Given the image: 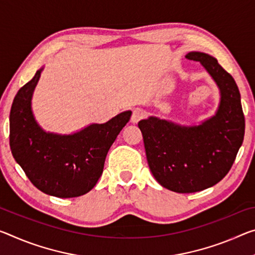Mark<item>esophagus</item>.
Returning <instances> with one entry per match:
<instances>
[{
  "instance_id": "1",
  "label": "esophagus",
  "mask_w": 255,
  "mask_h": 255,
  "mask_svg": "<svg viewBox=\"0 0 255 255\" xmlns=\"http://www.w3.org/2000/svg\"><path fill=\"white\" fill-rule=\"evenodd\" d=\"M143 117H144V111L142 110V109L136 108L132 110L130 121L131 123H138L140 119H143Z\"/></svg>"
}]
</instances>
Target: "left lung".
<instances>
[{
    "instance_id": "1",
    "label": "left lung",
    "mask_w": 255,
    "mask_h": 255,
    "mask_svg": "<svg viewBox=\"0 0 255 255\" xmlns=\"http://www.w3.org/2000/svg\"><path fill=\"white\" fill-rule=\"evenodd\" d=\"M186 58L201 62L219 86L217 115L195 127L154 117L138 123L153 176L176 193L200 192L219 183L232 168L245 132L241 94L232 75L209 54L189 52Z\"/></svg>"
}]
</instances>
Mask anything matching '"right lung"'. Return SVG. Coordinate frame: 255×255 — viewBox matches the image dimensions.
Returning a JSON list of instances; mask_svg holds the SVG:
<instances>
[{
	"instance_id": "add662e5",
	"label": "right lung",
	"mask_w": 255,
	"mask_h": 255,
	"mask_svg": "<svg viewBox=\"0 0 255 255\" xmlns=\"http://www.w3.org/2000/svg\"><path fill=\"white\" fill-rule=\"evenodd\" d=\"M42 69L18 91L10 112V148L14 160L36 188L68 199L84 195L98 183L109 148L131 112L102 125H91L69 136L43 131L34 120L30 99Z\"/></svg>"
}]
</instances>
